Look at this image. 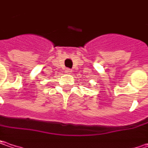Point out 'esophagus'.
Wrapping results in <instances>:
<instances>
[{
    "mask_svg": "<svg viewBox=\"0 0 148 148\" xmlns=\"http://www.w3.org/2000/svg\"><path fill=\"white\" fill-rule=\"evenodd\" d=\"M65 73H66V74H72V70H71L70 69H66Z\"/></svg>",
    "mask_w": 148,
    "mask_h": 148,
    "instance_id": "1",
    "label": "esophagus"
}]
</instances>
